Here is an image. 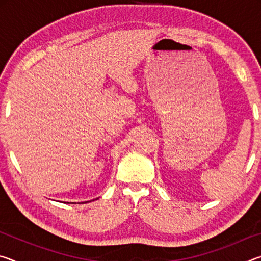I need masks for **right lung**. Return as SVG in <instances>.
Instances as JSON below:
<instances>
[{
  "mask_svg": "<svg viewBox=\"0 0 261 261\" xmlns=\"http://www.w3.org/2000/svg\"><path fill=\"white\" fill-rule=\"evenodd\" d=\"M85 202H90V201H85ZM68 204H70V202H68ZM72 204H76V202H72Z\"/></svg>",
  "mask_w": 261,
  "mask_h": 261,
  "instance_id": "right-lung-1",
  "label": "right lung"
}]
</instances>
